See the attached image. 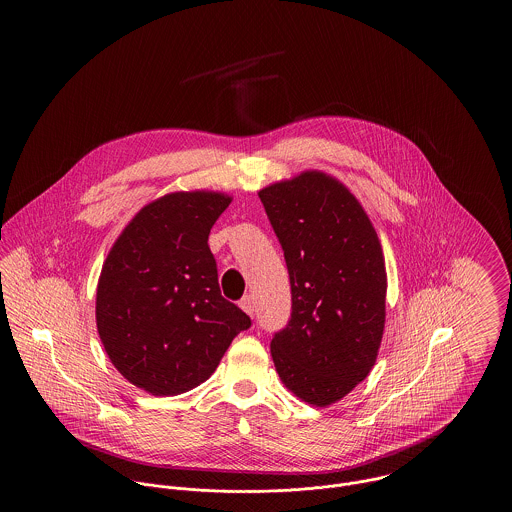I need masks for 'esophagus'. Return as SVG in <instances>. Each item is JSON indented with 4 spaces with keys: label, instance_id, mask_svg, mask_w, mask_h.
<instances>
[{
    "label": "esophagus",
    "instance_id": "esophagus-1",
    "mask_svg": "<svg viewBox=\"0 0 512 512\" xmlns=\"http://www.w3.org/2000/svg\"><path fill=\"white\" fill-rule=\"evenodd\" d=\"M240 307L244 309L245 313H247L249 317H253V313H255V301H253V295H245L244 299L240 301Z\"/></svg>",
    "mask_w": 512,
    "mask_h": 512
}]
</instances>
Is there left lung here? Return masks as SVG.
<instances>
[{"label":"left lung","mask_w":512,"mask_h":512,"mask_svg":"<svg viewBox=\"0 0 512 512\" xmlns=\"http://www.w3.org/2000/svg\"><path fill=\"white\" fill-rule=\"evenodd\" d=\"M259 197L292 284V318L270 341L272 361L295 397L328 407L376 363L388 290L382 245L359 199L326 172H301Z\"/></svg>","instance_id":"1"}]
</instances>
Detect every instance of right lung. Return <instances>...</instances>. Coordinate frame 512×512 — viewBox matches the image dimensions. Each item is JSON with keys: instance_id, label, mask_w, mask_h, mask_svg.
Here are the masks:
<instances>
[{"instance_id": "1", "label": "right lung", "mask_w": 512, "mask_h": 512, "mask_svg": "<svg viewBox=\"0 0 512 512\" xmlns=\"http://www.w3.org/2000/svg\"><path fill=\"white\" fill-rule=\"evenodd\" d=\"M232 197L172 192L144 205L99 274L96 322L113 366L151 395L203 384L232 340L251 326L220 295L209 232Z\"/></svg>"}]
</instances>
